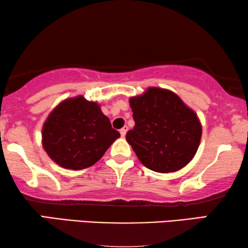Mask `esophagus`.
I'll return each instance as SVG.
<instances>
[{"label":"esophagus","instance_id":"34e87169","mask_svg":"<svg viewBox=\"0 0 248 248\" xmlns=\"http://www.w3.org/2000/svg\"><path fill=\"white\" fill-rule=\"evenodd\" d=\"M127 130H128L127 125H124V128L120 129V135H121V137H124V136H125V133H127Z\"/></svg>","mask_w":248,"mask_h":248}]
</instances>
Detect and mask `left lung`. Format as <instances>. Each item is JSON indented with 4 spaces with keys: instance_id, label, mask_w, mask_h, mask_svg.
Instances as JSON below:
<instances>
[{
    "instance_id": "1",
    "label": "left lung",
    "mask_w": 248,
    "mask_h": 248,
    "mask_svg": "<svg viewBox=\"0 0 248 248\" xmlns=\"http://www.w3.org/2000/svg\"><path fill=\"white\" fill-rule=\"evenodd\" d=\"M135 127L125 136L144 167L175 172L193 159L202 137L198 115L173 92L150 87L129 99Z\"/></svg>"
}]
</instances>
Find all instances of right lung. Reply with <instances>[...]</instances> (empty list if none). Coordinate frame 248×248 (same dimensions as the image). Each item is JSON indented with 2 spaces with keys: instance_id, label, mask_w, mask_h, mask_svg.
Returning <instances> with one entry per match:
<instances>
[{
  "instance_id": "1",
  "label": "right lung",
  "mask_w": 248,
  "mask_h": 248,
  "mask_svg": "<svg viewBox=\"0 0 248 248\" xmlns=\"http://www.w3.org/2000/svg\"><path fill=\"white\" fill-rule=\"evenodd\" d=\"M119 137L100 106L82 96L62 101L42 129L47 155L58 166L70 170L92 167Z\"/></svg>"
}]
</instances>
